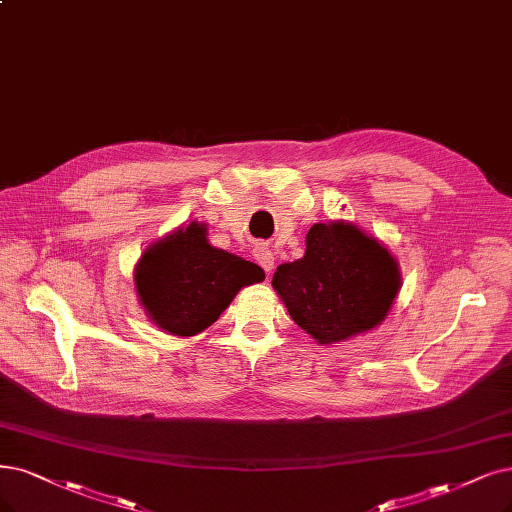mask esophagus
Returning <instances> with one entry per match:
<instances>
[{"mask_svg":"<svg viewBox=\"0 0 512 512\" xmlns=\"http://www.w3.org/2000/svg\"><path fill=\"white\" fill-rule=\"evenodd\" d=\"M253 255H255V259H257V263L259 266L266 270L268 274L274 270V253L268 249V246H257V249L253 251Z\"/></svg>","mask_w":512,"mask_h":512,"instance_id":"1","label":"esophagus"}]
</instances>
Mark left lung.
<instances>
[{
	"label": "left lung",
	"instance_id": "left-lung-1",
	"mask_svg": "<svg viewBox=\"0 0 512 512\" xmlns=\"http://www.w3.org/2000/svg\"><path fill=\"white\" fill-rule=\"evenodd\" d=\"M272 287L295 323L331 346L384 323L401 270L384 242L337 219L310 227L304 257L280 263Z\"/></svg>",
	"mask_w": 512,
	"mask_h": 512
}]
</instances>
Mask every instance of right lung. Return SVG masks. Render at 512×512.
Segmentation results:
<instances>
[{
    "mask_svg": "<svg viewBox=\"0 0 512 512\" xmlns=\"http://www.w3.org/2000/svg\"><path fill=\"white\" fill-rule=\"evenodd\" d=\"M263 278L255 263L208 242L206 225L198 221L149 244L135 266V287L147 318L177 337L211 327L242 287Z\"/></svg>",
    "mask_w": 512,
    "mask_h": 512,
    "instance_id": "right-lung-1",
    "label": "right lung"
}]
</instances>
